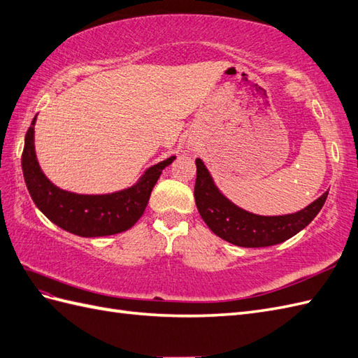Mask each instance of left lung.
<instances>
[{
	"mask_svg": "<svg viewBox=\"0 0 358 358\" xmlns=\"http://www.w3.org/2000/svg\"><path fill=\"white\" fill-rule=\"evenodd\" d=\"M196 167L194 200L200 215L215 235L240 248H266L292 238L310 224L328 197L325 191L315 202L293 214L259 215L226 197L200 158L196 159Z\"/></svg>",
	"mask_w": 358,
	"mask_h": 358,
	"instance_id": "obj_1",
	"label": "left lung"
}]
</instances>
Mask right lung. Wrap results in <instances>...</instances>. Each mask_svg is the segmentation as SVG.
Segmentation results:
<instances>
[{
    "label": "right lung",
    "mask_w": 358,
    "mask_h": 358,
    "mask_svg": "<svg viewBox=\"0 0 358 358\" xmlns=\"http://www.w3.org/2000/svg\"><path fill=\"white\" fill-rule=\"evenodd\" d=\"M34 123L25 135L21 158L24 180L41 213L48 220L80 237H104L132 228L144 214L150 193L165 167L176 156L147 169L132 187L106 194H78L59 188L42 171L34 150Z\"/></svg>",
    "instance_id": "add662e5"
}]
</instances>
